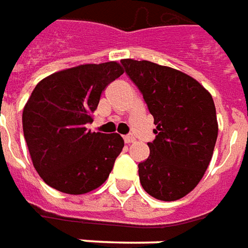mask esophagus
<instances>
[{
	"label": "esophagus",
	"mask_w": 248,
	"mask_h": 248,
	"mask_svg": "<svg viewBox=\"0 0 248 248\" xmlns=\"http://www.w3.org/2000/svg\"><path fill=\"white\" fill-rule=\"evenodd\" d=\"M124 141L127 144H131V143H135L136 141V139L133 138V135H127V136H124Z\"/></svg>",
	"instance_id": "obj_1"
}]
</instances>
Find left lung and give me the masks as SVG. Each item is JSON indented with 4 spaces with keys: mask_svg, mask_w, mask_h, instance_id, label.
<instances>
[{
    "mask_svg": "<svg viewBox=\"0 0 248 248\" xmlns=\"http://www.w3.org/2000/svg\"><path fill=\"white\" fill-rule=\"evenodd\" d=\"M121 64L143 93L156 125L148 159L139 164L140 183L155 199H182L199 184L212 159L217 120L211 93L170 66L132 59Z\"/></svg>",
    "mask_w": 248,
    "mask_h": 248,
    "instance_id": "obj_1",
    "label": "left lung"
}]
</instances>
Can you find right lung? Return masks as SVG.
Instances as JSON below:
<instances>
[{
	"mask_svg": "<svg viewBox=\"0 0 248 248\" xmlns=\"http://www.w3.org/2000/svg\"><path fill=\"white\" fill-rule=\"evenodd\" d=\"M119 62L84 64L45 77L22 110V129L33 166L60 192L81 195L99 188L124 147L119 133L88 131L108 84L120 77Z\"/></svg>",
	"mask_w": 248,
	"mask_h": 248,
	"instance_id": "1",
	"label": "right lung"
}]
</instances>
